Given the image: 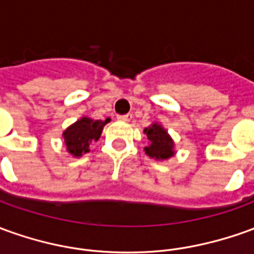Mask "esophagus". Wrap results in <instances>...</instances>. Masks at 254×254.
Masks as SVG:
<instances>
[{"instance_id": "1", "label": "esophagus", "mask_w": 254, "mask_h": 254, "mask_svg": "<svg viewBox=\"0 0 254 254\" xmlns=\"http://www.w3.org/2000/svg\"><path fill=\"white\" fill-rule=\"evenodd\" d=\"M117 119H119L120 122H130L131 119H132V115H131V113H127V115H119Z\"/></svg>"}]
</instances>
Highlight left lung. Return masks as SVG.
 I'll use <instances>...</instances> for the list:
<instances>
[{
	"label": "left lung",
	"instance_id": "8db88e82",
	"mask_svg": "<svg viewBox=\"0 0 254 254\" xmlns=\"http://www.w3.org/2000/svg\"><path fill=\"white\" fill-rule=\"evenodd\" d=\"M145 134L150 142L149 146L145 148V152L150 157L164 160L174 155V142L162 126L152 124L150 127L145 128Z\"/></svg>",
	"mask_w": 254,
	"mask_h": 254
}]
</instances>
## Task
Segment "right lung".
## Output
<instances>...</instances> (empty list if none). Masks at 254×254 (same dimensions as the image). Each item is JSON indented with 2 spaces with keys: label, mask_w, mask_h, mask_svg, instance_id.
<instances>
[{
  "label": "right lung",
  "mask_w": 254,
  "mask_h": 254,
  "mask_svg": "<svg viewBox=\"0 0 254 254\" xmlns=\"http://www.w3.org/2000/svg\"><path fill=\"white\" fill-rule=\"evenodd\" d=\"M108 122L109 119L102 122V120H91L88 117L77 120L76 123L71 124L64 132V144L67 146V150L74 156H81L83 153L88 152L90 144L92 141H98L104 126Z\"/></svg>",
  "instance_id": "right-lung-1"
}]
</instances>
